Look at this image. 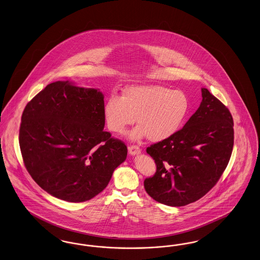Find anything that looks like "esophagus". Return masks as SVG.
Returning a JSON list of instances; mask_svg holds the SVG:
<instances>
[{"label": "esophagus", "instance_id": "1", "mask_svg": "<svg viewBox=\"0 0 260 260\" xmlns=\"http://www.w3.org/2000/svg\"><path fill=\"white\" fill-rule=\"evenodd\" d=\"M141 152V149L137 145H131L128 146V153L132 156H135L138 155Z\"/></svg>", "mask_w": 260, "mask_h": 260}]
</instances>
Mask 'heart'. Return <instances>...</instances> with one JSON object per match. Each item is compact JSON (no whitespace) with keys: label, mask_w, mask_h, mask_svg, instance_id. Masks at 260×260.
Masks as SVG:
<instances>
[{"label":"heart","mask_w":260,"mask_h":260,"mask_svg":"<svg viewBox=\"0 0 260 260\" xmlns=\"http://www.w3.org/2000/svg\"><path fill=\"white\" fill-rule=\"evenodd\" d=\"M189 110L188 99L182 91L149 85L125 89L122 98L112 94L104 104L106 124L115 134H124L128 125L138 126L131 138L147 136L152 142L167 140L184 124Z\"/></svg>","instance_id":"obj_1"}]
</instances>
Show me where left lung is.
<instances>
[{
  "mask_svg": "<svg viewBox=\"0 0 260 260\" xmlns=\"http://www.w3.org/2000/svg\"><path fill=\"white\" fill-rule=\"evenodd\" d=\"M202 102L183 128L147 148L156 171L146 178L147 193L157 202L180 207L204 197L229 165L234 144L229 108L206 88Z\"/></svg>",
  "mask_w": 260,
  "mask_h": 260,
  "instance_id": "8db88e82",
  "label": "left lung"
}]
</instances>
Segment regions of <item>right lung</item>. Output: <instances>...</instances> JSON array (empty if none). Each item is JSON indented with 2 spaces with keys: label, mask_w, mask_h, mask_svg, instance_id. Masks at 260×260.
Instances as JSON below:
<instances>
[{
  "label": "right lung",
  "mask_w": 260,
  "mask_h": 260,
  "mask_svg": "<svg viewBox=\"0 0 260 260\" xmlns=\"http://www.w3.org/2000/svg\"><path fill=\"white\" fill-rule=\"evenodd\" d=\"M104 96L69 81L47 85L21 117L19 145L34 181L69 202L94 198L125 161L127 148L104 132Z\"/></svg>",
  "instance_id": "obj_1"
}]
</instances>
